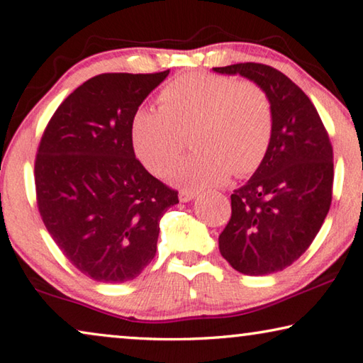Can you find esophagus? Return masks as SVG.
<instances>
[{
	"label": "esophagus",
	"instance_id": "1",
	"mask_svg": "<svg viewBox=\"0 0 363 363\" xmlns=\"http://www.w3.org/2000/svg\"><path fill=\"white\" fill-rule=\"evenodd\" d=\"M197 195L195 191H191V189H181L179 192V200L181 202H191V200Z\"/></svg>",
	"mask_w": 363,
	"mask_h": 363
}]
</instances>
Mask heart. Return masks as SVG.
<instances>
[{"instance_id":"obj_1","label":"heart","mask_w":363,"mask_h":363,"mask_svg":"<svg viewBox=\"0 0 363 363\" xmlns=\"http://www.w3.org/2000/svg\"><path fill=\"white\" fill-rule=\"evenodd\" d=\"M158 101L161 108H140L130 128L137 158L155 174L174 166L187 132L195 152L172 171V179L184 186H216L262 164L273 137V109L260 85L191 72L166 84Z\"/></svg>"}]
</instances>
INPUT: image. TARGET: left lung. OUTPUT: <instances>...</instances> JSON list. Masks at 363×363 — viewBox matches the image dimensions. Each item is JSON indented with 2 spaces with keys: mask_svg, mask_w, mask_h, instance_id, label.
<instances>
[{
  "mask_svg": "<svg viewBox=\"0 0 363 363\" xmlns=\"http://www.w3.org/2000/svg\"><path fill=\"white\" fill-rule=\"evenodd\" d=\"M213 69L254 80L273 109L272 143L249 182L231 195L220 252L239 273L281 272L308 249L330 211V135L313 103L278 69L260 62Z\"/></svg>",
  "mask_w": 363,
  "mask_h": 363,
  "instance_id": "8db88e82",
  "label": "left lung"
}]
</instances>
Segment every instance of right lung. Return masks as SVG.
Here are the masks:
<instances>
[{
    "label": "right lung",
    "mask_w": 363,
    "mask_h": 363,
    "mask_svg": "<svg viewBox=\"0 0 363 363\" xmlns=\"http://www.w3.org/2000/svg\"><path fill=\"white\" fill-rule=\"evenodd\" d=\"M108 72L61 103L35 158L37 206L45 228L80 273L100 283L134 279L157 254L160 220L179 203L132 147V119L168 77Z\"/></svg>",
    "instance_id": "obj_1"
}]
</instances>
